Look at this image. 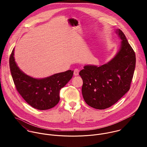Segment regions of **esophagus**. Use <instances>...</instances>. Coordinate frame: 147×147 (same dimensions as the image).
<instances>
[{
	"label": "esophagus",
	"mask_w": 147,
	"mask_h": 147,
	"mask_svg": "<svg viewBox=\"0 0 147 147\" xmlns=\"http://www.w3.org/2000/svg\"><path fill=\"white\" fill-rule=\"evenodd\" d=\"M79 70L78 69H75L74 72V76H78L79 75Z\"/></svg>",
	"instance_id": "esophagus-1"
}]
</instances>
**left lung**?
I'll use <instances>...</instances> for the list:
<instances>
[{
	"label": "left lung",
	"mask_w": 147,
	"mask_h": 147,
	"mask_svg": "<svg viewBox=\"0 0 147 147\" xmlns=\"http://www.w3.org/2000/svg\"><path fill=\"white\" fill-rule=\"evenodd\" d=\"M121 42L119 49L107 63L85 65L79 75L83 79L85 102L94 109H105L115 104L130 88L136 64L134 51L121 29L116 30Z\"/></svg>",
	"instance_id": "1"
}]
</instances>
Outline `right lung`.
<instances>
[{"instance_id": "right-lung-1", "label": "right lung", "mask_w": 147, "mask_h": 147, "mask_svg": "<svg viewBox=\"0 0 147 147\" xmlns=\"http://www.w3.org/2000/svg\"><path fill=\"white\" fill-rule=\"evenodd\" d=\"M13 49L9 58V68L16 89L24 100L32 107L41 110L50 109L60 100L61 89L72 79L74 71L36 79L22 72L16 63Z\"/></svg>"}]
</instances>
